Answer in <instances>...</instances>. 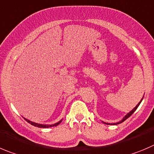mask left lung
<instances>
[{"label": "left lung", "mask_w": 154, "mask_h": 154, "mask_svg": "<svg viewBox=\"0 0 154 154\" xmlns=\"http://www.w3.org/2000/svg\"><path fill=\"white\" fill-rule=\"evenodd\" d=\"M143 98H142V99H141V100H140V101L139 102V103H138V104H137V106H135V107L134 108V109H133L131 110V112H129L128 113V114L126 115V116H125V117L123 118V119H122V120H121L120 122H116V123H111V124H110V123H106V122H103V123H105V124H106V125H118V124H120V123L123 122H124V121H125L126 119H128V118H129V117H130V116H131V115L133 114V113L134 112H135V110L137 109V107H138V106H139V105L140 104V103H141V101H142V100H143Z\"/></svg>", "instance_id": "1"}]
</instances>
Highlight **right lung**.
<instances>
[{"instance_id": "obj_1", "label": "right lung", "mask_w": 154, "mask_h": 154, "mask_svg": "<svg viewBox=\"0 0 154 154\" xmlns=\"http://www.w3.org/2000/svg\"><path fill=\"white\" fill-rule=\"evenodd\" d=\"M24 119L27 122H29V124H31L32 125L35 126V127H38V128H51V127H54V126L58 125L61 122V121H62V119H61V120L59 121L58 122L55 123V124H54V125H42V124H38V123L33 122H31V121L28 120V119H25V118H24Z\"/></svg>"}]
</instances>
